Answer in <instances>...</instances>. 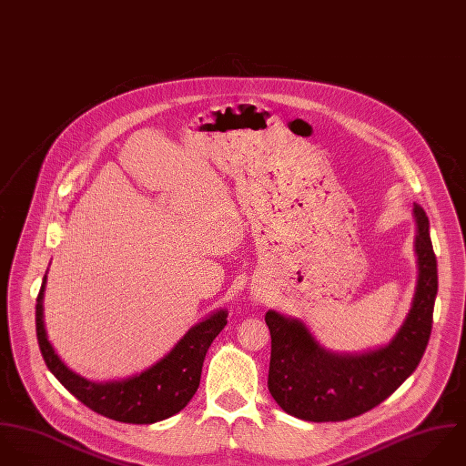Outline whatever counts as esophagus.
I'll return each instance as SVG.
<instances>
[{
    "label": "esophagus",
    "mask_w": 466,
    "mask_h": 466,
    "mask_svg": "<svg viewBox=\"0 0 466 466\" xmlns=\"http://www.w3.org/2000/svg\"><path fill=\"white\" fill-rule=\"evenodd\" d=\"M254 302L256 304H265L267 302V297H265V293H261V291H258V293H254Z\"/></svg>",
    "instance_id": "1"
}]
</instances>
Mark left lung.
<instances>
[{
    "label": "left lung",
    "instance_id": "8db88e82",
    "mask_svg": "<svg viewBox=\"0 0 466 466\" xmlns=\"http://www.w3.org/2000/svg\"><path fill=\"white\" fill-rule=\"evenodd\" d=\"M412 216L418 280L410 309L387 344L360 353L333 351L302 319L268 309V389L289 416L315 423L360 416L389 398L418 368L432 329L438 263L423 207L414 203Z\"/></svg>",
    "mask_w": 466,
    "mask_h": 466
}]
</instances>
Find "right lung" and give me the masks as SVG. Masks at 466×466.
Instances as JSON below:
<instances>
[{
    "label": "right lung",
    "mask_w": 466,
    "mask_h": 466,
    "mask_svg": "<svg viewBox=\"0 0 466 466\" xmlns=\"http://www.w3.org/2000/svg\"><path fill=\"white\" fill-rule=\"evenodd\" d=\"M46 274L35 304V331L50 372L86 407L120 423L149 425L178 414L199 387L207 350L225 328L228 311L219 308L203 317L188 328L167 355L147 370L120 380L94 381L65 364L48 340L43 304Z\"/></svg>",
    "instance_id": "obj_1"
}]
</instances>
